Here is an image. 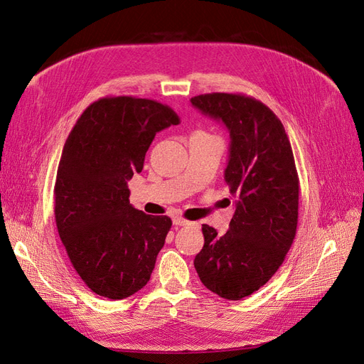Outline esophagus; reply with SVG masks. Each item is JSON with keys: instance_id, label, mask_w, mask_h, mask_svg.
Instances as JSON below:
<instances>
[{"instance_id": "esophagus-1", "label": "esophagus", "mask_w": 364, "mask_h": 364, "mask_svg": "<svg viewBox=\"0 0 364 364\" xmlns=\"http://www.w3.org/2000/svg\"><path fill=\"white\" fill-rule=\"evenodd\" d=\"M172 223H173L175 226H184V225H189V220H186V219H183V218H173V219H172Z\"/></svg>"}]
</instances>
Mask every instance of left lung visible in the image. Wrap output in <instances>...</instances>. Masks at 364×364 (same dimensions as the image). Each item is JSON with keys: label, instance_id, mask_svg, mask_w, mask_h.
I'll return each instance as SVG.
<instances>
[{"label": "left lung", "instance_id": "left-lung-1", "mask_svg": "<svg viewBox=\"0 0 364 364\" xmlns=\"http://www.w3.org/2000/svg\"><path fill=\"white\" fill-rule=\"evenodd\" d=\"M191 102L230 132L225 181L237 198L226 234L203 225L204 247L193 264L211 292L241 300L273 277L297 232L300 186L291 142L270 107L245 94H200Z\"/></svg>", "mask_w": 364, "mask_h": 364}]
</instances>
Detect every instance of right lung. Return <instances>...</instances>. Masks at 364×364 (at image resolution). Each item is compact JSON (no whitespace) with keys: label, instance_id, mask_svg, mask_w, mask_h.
<instances>
[{"label":"right lung","instance_id":"1","mask_svg":"<svg viewBox=\"0 0 364 364\" xmlns=\"http://www.w3.org/2000/svg\"><path fill=\"white\" fill-rule=\"evenodd\" d=\"M178 123L156 100L103 97L64 144L53 189L58 234L76 273L100 297L127 299L150 280L172 222L132 207L127 181L142 171L156 133Z\"/></svg>","mask_w":364,"mask_h":364}]
</instances>
